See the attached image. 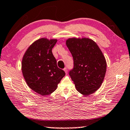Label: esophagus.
Returning a JSON list of instances; mask_svg holds the SVG:
<instances>
[{"instance_id": "1", "label": "esophagus", "mask_w": 130, "mask_h": 130, "mask_svg": "<svg viewBox=\"0 0 130 130\" xmlns=\"http://www.w3.org/2000/svg\"><path fill=\"white\" fill-rule=\"evenodd\" d=\"M63 70H64V72H65V73L66 74H67V68L66 67V68H64V69H63Z\"/></svg>"}]
</instances>
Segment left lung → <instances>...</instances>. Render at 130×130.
I'll return each instance as SVG.
<instances>
[{"mask_svg":"<svg viewBox=\"0 0 130 130\" xmlns=\"http://www.w3.org/2000/svg\"><path fill=\"white\" fill-rule=\"evenodd\" d=\"M66 44L74 59V67L69 75L76 90L86 96L96 91L107 69L103 52L96 42L87 38H70Z\"/></svg>","mask_w":130,"mask_h":130,"instance_id":"obj_1","label":"left lung"}]
</instances>
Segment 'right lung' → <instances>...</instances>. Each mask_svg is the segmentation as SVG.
I'll use <instances>...</instances> for the list:
<instances>
[{
    "mask_svg": "<svg viewBox=\"0 0 130 130\" xmlns=\"http://www.w3.org/2000/svg\"><path fill=\"white\" fill-rule=\"evenodd\" d=\"M56 39L42 38L29 45L23 56L22 71L28 87L42 96L56 90L65 72L57 66L52 52Z\"/></svg>",
    "mask_w": 130,
    "mask_h": 130,
    "instance_id": "add662e5",
    "label": "right lung"
}]
</instances>
